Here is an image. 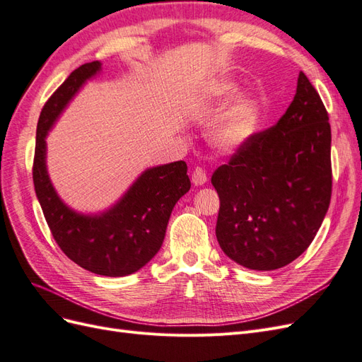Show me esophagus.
Wrapping results in <instances>:
<instances>
[{
  "instance_id": "34e87169",
  "label": "esophagus",
  "mask_w": 362,
  "mask_h": 362,
  "mask_svg": "<svg viewBox=\"0 0 362 362\" xmlns=\"http://www.w3.org/2000/svg\"><path fill=\"white\" fill-rule=\"evenodd\" d=\"M208 177H206V172L202 168H196L192 173V182L194 185H204L206 184Z\"/></svg>"
}]
</instances>
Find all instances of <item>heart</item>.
<instances>
[{
	"label": "heart",
	"instance_id": "heart-1",
	"mask_svg": "<svg viewBox=\"0 0 362 362\" xmlns=\"http://www.w3.org/2000/svg\"><path fill=\"white\" fill-rule=\"evenodd\" d=\"M238 89L234 81H217L205 92L208 103H222ZM264 117V105L254 92L238 93L206 128V140L218 152H235L255 137Z\"/></svg>",
	"mask_w": 362,
	"mask_h": 362
}]
</instances>
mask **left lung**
<instances>
[{
  "mask_svg": "<svg viewBox=\"0 0 362 362\" xmlns=\"http://www.w3.org/2000/svg\"><path fill=\"white\" fill-rule=\"evenodd\" d=\"M303 72L275 127L255 134L218 168L216 237L225 254L252 270H275L308 249L332 192L331 125Z\"/></svg>",
  "mask_w": 362,
  "mask_h": 362,
  "instance_id": "8db88e82",
  "label": "left lung"
}]
</instances>
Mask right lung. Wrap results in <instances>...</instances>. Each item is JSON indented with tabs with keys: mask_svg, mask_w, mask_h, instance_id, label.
<instances>
[{
	"mask_svg": "<svg viewBox=\"0 0 362 362\" xmlns=\"http://www.w3.org/2000/svg\"><path fill=\"white\" fill-rule=\"evenodd\" d=\"M103 71L101 62L75 69L43 105L36 131L33 181L43 216L60 249L80 267L103 276H127L160 250L175 204L190 190L185 161L152 166L107 210L81 213L54 189L47 168V136L81 87Z\"/></svg>",
	"mask_w": 362,
	"mask_h": 362,
	"instance_id": "1",
	"label": "right lung"
}]
</instances>
